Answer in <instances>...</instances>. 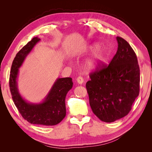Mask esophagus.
Listing matches in <instances>:
<instances>
[{"mask_svg": "<svg viewBox=\"0 0 152 152\" xmlns=\"http://www.w3.org/2000/svg\"><path fill=\"white\" fill-rule=\"evenodd\" d=\"M77 83L78 84H82V83H83L84 82V79H83V77H78L77 78Z\"/></svg>", "mask_w": 152, "mask_h": 152, "instance_id": "1", "label": "esophagus"}]
</instances>
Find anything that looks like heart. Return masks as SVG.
<instances>
[{"mask_svg": "<svg viewBox=\"0 0 152 152\" xmlns=\"http://www.w3.org/2000/svg\"><path fill=\"white\" fill-rule=\"evenodd\" d=\"M94 50L93 53L87 58L86 61V66L89 70H93L97 68L104 59L107 54V50L103 47L98 46L94 43L89 46V50Z\"/></svg>", "mask_w": 152, "mask_h": 152, "instance_id": "b5f03b06", "label": "heart"}]
</instances>
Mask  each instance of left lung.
Wrapping results in <instances>:
<instances>
[{
    "mask_svg": "<svg viewBox=\"0 0 152 152\" xmlns=\"http://www.w3.org/2000/svg\"><path fill=\"white\" fill-rule=\"evenodd\" d=\"M117 51L108 66L90 74L86 89L93 113L101 121L112 122L129 113L140 93V67L134 50L117 37Z\"/></svg>",
    "mask_w": 152,
    "mask_h": 152,
    "instance_id": "obj_1",
    "label": "left lung"
}]
</instances>
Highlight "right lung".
<instances>
[{
  "label": "right lung",
  "instance_id": "right-lung-1",
  "mask_svg": "<svg viewBox=\"0 0 152 152\" xmlns=\"http://www.w3.org/2000/svg\"><path fill=\"white\" fill-rule=\"evenodd\" d=\"M40 39L34 37L18 52L12 61L10 77V87L12 98L22 117L30 124L54 126L66 115L65 98L73 86L70 77L58 78L46 97L40 103H30L22 98L18 89L17 79L19 68Z\"/></svg>",
  "mask_w": 152,
  "mask_h": 152
}]
</instances>
